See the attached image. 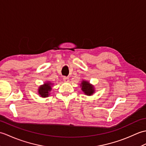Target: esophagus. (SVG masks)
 I'll return each mask as SVG.
<instances>
[{
    "mask_svg": "<svg viewBox=\"0 0 146 146\" xmlns=\"http://www.w3.org/2000/svg\"><path fill=\"white\" fill-rule=\"evenodd\" d=\"M63 79L64 80V82H68L69 81V78L68 77H64Z\"/></svg>",
    "mask_w": 146,
    "mask_h": 146,
    "instance_id": "1",
    "label": "esophagus"
}]
</instances>
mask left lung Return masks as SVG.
Wrapping results in <instances>:
<instances>
[{
  "mask_svg": "<svg viewBox=\"0 0 146 146\" xmlns=\"http://www.w3.org/2000/svg\"><path fill=\"white\" fill-rule=\"evenodd\" d=\"M80 86L82 87V90L87 96H91L95 92L94 86L90 84L89 82L86 81V80H82L81 84H80Z\"/></svg>",
  "mask_w": 146,
  "mask_h": 146,
  "instance_id": "8db88e82",
  "label": "left lung"
}]
</instances>
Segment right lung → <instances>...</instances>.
I'll list each match as a JSON object with an SVG mask.
<instances>
[{"label": "right lung", "mask_w": 146, "mask_h": 146, "mask_svg": "<svg viewBox=\"0 0 146 146\" xmlns=\"http://www.w3.org/2000/svg\"><path fill=\"white\" fill-rule=\"evenodd\" d=\"M52 85V84L50 82H47L44 84V85L40 86L38 89V94L42 98H47L49 96V92L51 91Z\"/></svg>", "instance_id": "add662e5"}]
</instances>
